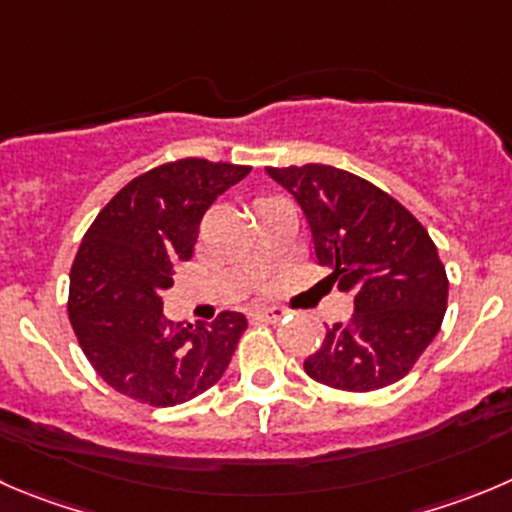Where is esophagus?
Wrapping results in <instances>:
<instances>
[{"instance_id": "obj_1", "label": "esophagus", "mask_w": 512, "mask_h": 512, "mask_svg": "<svg viewBox=\"0 0 512 512\" xmlns=\"http://www.w3.org/2000/svg\"><path fill=\"white\" fill-rule=\"evenodd\" d=\"M252 318H257V321H265V323H278L285 318V310L278 308V305H272V308H257V310H252Z\"/></svg>"}]
</instances>
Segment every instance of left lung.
Masks as SVG:
<instances>
[{
  "label": "left lung",
  "mask_w": 512,
  "mask_h": 512,
  "mask_svg": "<svg viewBox=\"0 0 512 512\" xmlns=\"http://www.w3.org/2000/svg\"><path fill=\"white\" fill-rule=\"evenodd\" d=\"M295 197L315 260L353 295L356 313L326 328L305 374L343 391L404 379L434 341L447 310V272L419 219L371 181L326 164L267 166Z\"/></svg>",
  "instance_id": "1"
}]
</instances>
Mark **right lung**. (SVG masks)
I'll return each instance as SVG.
<instances>
[{"instance_id": "obj_1", "label": "right lung", "mask_w": 512, "mask_h": 512, "mask_svg": "<svg viewBox=\"0 0 512 512\" xmlns=\"http://www.w3.org/2000/svg\"><path fill=\"white\" fill-rule=\"evenodd\" d=\"M252 166L207 159L161 164L128 181L85 232L70 270L68 315L95 374L148 407H176L227 371L247 318L222 310L212 323H171L164 290L191 260L214 199Z\"/></svg>"}]
</instances>
